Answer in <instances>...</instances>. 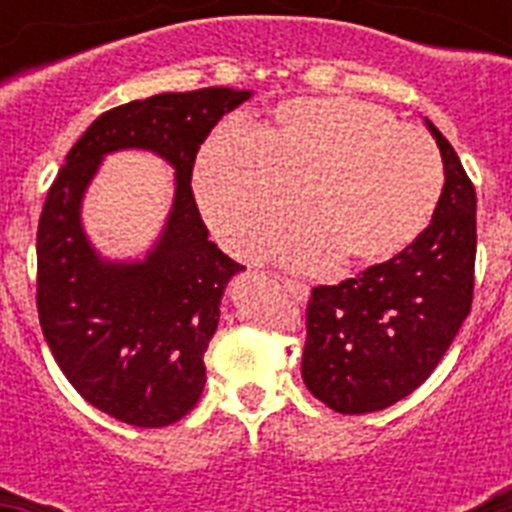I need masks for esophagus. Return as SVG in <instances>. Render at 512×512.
Segmentation results:
<instances>
[{
  "label": "esophagus",
  "mask_w": 512,
  "mask_h": 512,
  "mask_svg": "<svg viewBox=\"0 0 512 512\" xmlns=\"http://www.w3.org/2000/svg\"><path fill=\"white\" fill-rule=\"evenodd\" d=\"M282 287H284V292H287V295L292 297V300H297V302H305L307 300V287H305V284L292 282V279H284Z\"/></svg>",
  "instance_id": "1"
}]
</instances>
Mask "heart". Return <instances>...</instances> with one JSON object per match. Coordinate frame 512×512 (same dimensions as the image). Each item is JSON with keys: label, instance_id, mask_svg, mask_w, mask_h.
Wrapping results in <instances>:
<instances>
[{"label": "heart", "instance_id": "1", "mask_svg": "<svg viewBox=\"0 0 512 512\" xmlns=\"http://www.w3.org/2000/svg\"><path fill=\"white\" fill-rule=\"evenodd\" d=\"M443 192L433 140L361 99L300 97L256 138L217 130L194 164V194L225 248L256 259L297 215L287 264L364 271L390 264L431 225Z\"/></svg>", "mask_w": 512, "mask_h": 512}]
</instances>
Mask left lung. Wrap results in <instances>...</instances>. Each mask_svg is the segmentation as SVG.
Here are the masks:
<instances>
[{
    "label": "left lung",
    "instance_id": "obj_1",
    "mask_svg": "<svg viewBox=\"0 0 512 512\" xmlns=\"http://www.w3.org/2000/svg\"><path fill=\"white\" fill-rule=\"evenodd\" d=\"M425 125L446 176L431 225L390 264L315 287L307 302L302 379L336 413H377L418 390L472 310L477 194L449 140Z\"/></svg>",
    "mask_w": 512,
    "mask_h": 512
}]
</instances>
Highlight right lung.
<instances>
[{
	"mask_svg": "<svg viewBox=\"0 0 512 512\" xmlns=\"http://www.w3.org/2000/svg\"><path fill=\"white\" fill-rule=\"evenodd\" d=\"M248 89L166 92L104 112L74 143L38 223V318L53 359L89 405L138 428L182 420L205 390V351L230 279L192 194L197 151ZM140 147L175 169V202L146 260L110 262L80 225L107 152Z\"/></svg>",
	"mask_w": 512,
	"mask_h": 512,
	"instance_id": "obj_1",
	"label": "right lung"
}]
</instances>
